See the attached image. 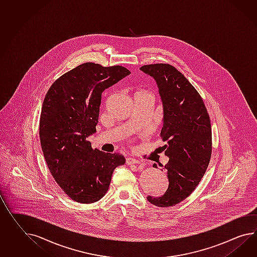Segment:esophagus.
<instances>
[{
    "label": "esophagus",
    "mask_w": 257,
    "mask_h": 257,
    "mask_svg": "<svg viewBox=\"0 0 257 257\" xmlns=\"http://www.w3.org/2000/svg\"><path fill=\"white\" fill-rule=\"evenodd\" d=\"M126 164L127 165H132V164H141V161L139 160V159H136V158H126Z\"/></svg>",
    "instance_id": "1"
}]
</instances>
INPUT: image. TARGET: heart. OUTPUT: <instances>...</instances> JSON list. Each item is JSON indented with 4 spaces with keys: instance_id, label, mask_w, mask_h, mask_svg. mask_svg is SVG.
I'll use <instances>...</instances> for the list:
<instances>
[{
    "instance_id": "1",
    "label": "heart",
    "mask_w": 257,
    "mask_h": 257,
    "mask_svg": "<svg viewBox=\"0 0 257 257\" xmlns=\"http://www.w3.org/2000/svg\"><path fill=\"white\" fill-rule=\"evenodd\" d=\"M139 92H141V93H147V92H145V91H139Z\"/></svg>"
}]
</instances>
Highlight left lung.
Wrapping results in <instances>:
<instances>
[{
	"label": "left lung",
	"instance_id": "obj_1",
	"mask_svg": "<svg viewBox=\"0 0 257 257\" xmlns=\"http://www.w3.org/2000/svg\"><path fill=\"white\" fill-rule=\"evenodd\" d=\"M157 81L164 109V124L160 132L169 186L159 198L147 197L158 207L182 202L196 189L209 166L211 156V125L203 99L190 82L169 63L141 67ZM157 168V165L154 164Z\"/></svg>",
	"mask_w": 257,
	"mask_h": 257
}]
</instances>
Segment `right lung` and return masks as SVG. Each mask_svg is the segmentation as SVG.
<instances>
[{"label":"right lung","mask_w":257,"mask_h":257,"mask_svg":"<svg viewBox=\"0 0 257 257\" xmlns=\"http://www.w3.org/2000/svg\"><path fill=\"white\" fill-rule=\"evenodd\" d=\"M120 65L86 62L62 74L49 87L42 106L39 135L53 178L70 198L93 203L104 197L124 156L93 149L103 90L128 75Z\"/></svg>","instance_id":"right-lung-1"}]
</instances>
